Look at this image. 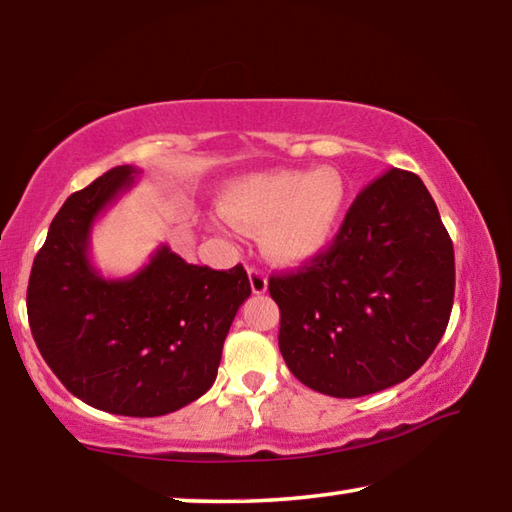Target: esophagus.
<instances>
[{"label":"esophagus","mask_w":512,"mask_h":512,"mask_svg":"<svg viewBox=\"0 0 512 512\" xmlns=\"http://www.w3.org/2000/svg\"><path fill=\"white\" fill-rule=\"evenodd\" d=\"M248 280H250V289H253V293H266L268 289V277L264 275V271H259V268L250 266L248 268Z\"/></svg>","instance_id":"esophagus-1"}]
</instances>
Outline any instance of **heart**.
I'll return each mask as SVG.
<instances>
[{"mask_svg": "<svg viewBox=\"0 0 512 512\" xmlns=\"http://www.w3.org/2000/svg\"><path fill=\"white\" fill-rule=\"evenodd\" d=\"M348 205V187L332 167L268 171L223 189L221 207L244 230H262L264 253L275 262H305L334 239Z\"/></svg>", "mask_w": 512, "mask_h": 512, "instance_id": "1", "label": "heart"}]
</instances>
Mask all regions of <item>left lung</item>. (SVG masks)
Here are the masks:
<instances>
[{
    "label": "left lung",
    "instance_id": "obj_1",
    "mask_svg": "<svg viewBox=\"0 0 512 512\" xmlns=\"http://www.w3.org/2000/svg\"><path fill=\"white\" fill-rule=\"evenodd\" d=\"M268 291L289 370L350 400L409 379L436 350L454 305V246L422 180L391 169L354 198L325 253L271 275Z\"/></svg>",
    "mask_w": 512,
    "mask_h": 512
}]
</instances>
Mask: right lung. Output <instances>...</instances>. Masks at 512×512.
<instances>
[{"label":"right lung","instance_id":"obj_1","mask_svg":"<svg viewBox=\"0 0 512 512\" xmlns=\"http://www.w3.org/2000/svg\"><path fill=\"white\" fill-rule=\"evenodd\" d=\"M121 164L72 194L33 259L31 334L69 393L99 411L155 418L210 391L223 341L250 296L244 266L187 264L169 246L128 277H103L90 262L92 225L133 187Z\"/></svg>","mask_w":512,"mask_h":512}]
</instances>
